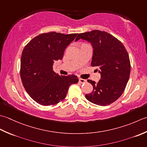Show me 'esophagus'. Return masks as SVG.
Wrapping results in <instances>:
<instances>
[{
	"label": "esophagus",
	"instance_id": "obj_1",
	"mask_svg": "<svg viewBox=\"0 0 147 147\" xmlns=\"http://www.w3.org/2000/svg\"><path fill=\"white\" fill-rule=\"evenodd\" d=\"M79 82L80 83H85V82H86V80H85V79H81V78H80L79 79Z\"/></svg>",
	"mask_w": 147,
	"mask_h": 147
}]
</instances>
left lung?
Masks as SVG:
<instances>
[{
  "mask_svg": "<svg viewBox=\"0 0 147 147\" xmlns=\"http://www.w3.org/2000/svg\"><path fill=\"white\" fill-rule=\"evenodd\" d=\"M82 38L93 47L92 67L100 70L98 83L88 80L93 90L86 94L87 100L100 106L115 101L125 90L129 78L131 63L126 49L121 41L106 32L92 30L78 35L76 41Z\"/></svg>",
  "mask_w": 147,
  "mask_h": 147,
  "instance_id": "1",
  "label": "left lung"
}]
</instances>
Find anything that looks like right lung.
<instances>
[{
  "mask_svg": "<svg viewBox=\"0 0 147 147\" xmlns=\"http://www.w3.org/2000/svg\"><path fill=\"white\" fill-rule=\"evenodd\" d=\"M78 34L44 33L29 42L21 57L20 77L26 91L44 106L64 100L69 86L79 81L74 75L59 76L53 70L54 62L61 59L65 49Z\"/></svg>",
  "mask_w": 147,
  "mask_h": 147,
  "instance_id": "right-lung-1",
  "label": "right lung"
}]
</instances>
